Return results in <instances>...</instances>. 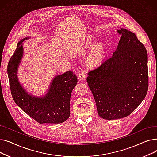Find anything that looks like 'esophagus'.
Wrapping results in <instances>:
<instances>
[{
    "label": "esophagus",
    "instance_id": "esophagus-1",
    "mask_svg": "<svg viewBox=\"0 0 157 157\" xmlns=\"http://www.w3.org/2000/svg\"><path fill=\"white\" fill-rule=\"evenodd\" d=\"M86 77V73L85 71H81L78 74V79L80 80H82L85 79Z\"/></svg>",
    "mask_w": 157,
    "mask_h": 157
}]
</instances>
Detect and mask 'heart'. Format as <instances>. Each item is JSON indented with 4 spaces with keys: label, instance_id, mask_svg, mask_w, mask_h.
<instances>
[{
    "label": "heart",
    "instance_id": "1",
    "mask_svg": "<svg viewBox=\"0 0 157 157\" xmlns=\"http://www.w3.org/2000/svg\"><path fill=\"white\" fill-rule=\"evenodd\" d=\"M94 43V40L92 39H88L86 41V46H91ZM104 46L102 43H98L96 44L92 49V50L89 52L86 58V62L88 65L95 66L99 63L104 56Z\"/></svg>",
    "mask_w": 157,
    "mask_h": 157
}]
</instances>
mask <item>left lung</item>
Returning <instances> with one entry per match:
<instances>
[{"label":"left lung","instance_id":"obj_1","mask_svg":"<svg viewBox=\"0 0 157 157\" xmlns=\"http://www.w3.org/2000/svg\"><path fill=\"white\" fill-rule=\"evenodd\" d=\"M111 57L90 71L86 81L99 116L105 120L126 117L140 105L148 90L147 53L134 33L121 28Z\"/></svg>","mask_w":157,"mask_h":157}]
</instances>
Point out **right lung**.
<instances>
[{"instance_id": "obj_1", "label": "right lung", "mask_w": 157, "mask_h": 157, "mask_svg": "<svg viewBox=\"0 0 157 157\" xmlns=\"http://www.w3.org/2000/svg\"><path fill=\"white\" fill-rule=\"evenodd\" d=\"M28 39L24 38L18 43L7 65L12 97L25 113L39 123H63L70 116L71 95L77 84V76L69 71L53 79L49 90L44 97L29 95L19 83L16 74L23 52L22 43Z\"/></svg>"}]
</instances>
